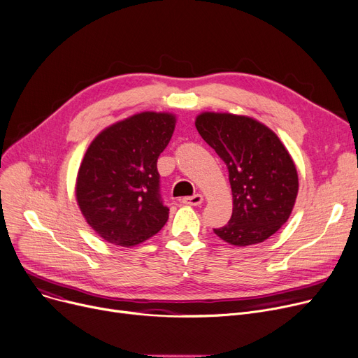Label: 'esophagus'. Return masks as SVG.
<instances>
[{
    "mask_svg": "<svg viewBox=\"0 0 358 358\" xmlns=\"http://www.w3.org/2000/svg\"><path fill=\"white\" fill-rule=\"evenodd\" d=\"M181 201L184 204H190V206H199L203 203V196L201 194H194V196H189V197H182Z\"/></svg>",
    "mask_w": 358,
    "mask_h": 358,
    "instance_id": "34e87169",
    "label": "esophagus"
}]
</instances>
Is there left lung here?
<instances>
[{
  "instance_id": "8db88e82",
  "label": "left lung",
  "mask_w": 358,
  "mask_h": 358,
  "mask_svg": "<svg viewBox=\"0 0 358 358\" xmlns=\"http://www.w3.org/2000/svg\"><path fill=\"white\" fill-rule=\"evenodd\" d=\"M196 127L229 171L232 216L213 232L236 247L268 239L287 222L299 190L287 149L273 130L245 116L203 113Z\"/></svg>"
}]
</instances>
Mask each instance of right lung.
Instances as JSON below:
<instances>
[{
  "mask_svg": "<svg viewBox=\"0 0 358 358\" xmlns=\"http://www.w3.org/2000/svg\"><path fill=\"white\" fill-rule=\"evenodd\" d=\"M176 127L168 113L143 111L91 142L77 178V201L90 227L122 247L154 236L169 209L159 193L158 157Z\"/></svg>",
  "mask_w": 358,
  "mask_h": 358,
  "instance_id": "right-lung-1",
  "label": "right lung"
}]
</instances>
